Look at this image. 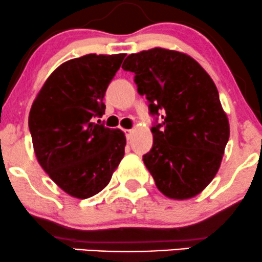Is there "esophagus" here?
Listing matches in <instances>:
<instances>
[{
  "label": "esophagus",
  "mask_w": 262,
  "mask_h": 262,
  "mask_svg": "<svg viewBox=\"0 0 262 262\" xmlns=\"http://www.w3.org/2000/svg\"><path fill=\"white\" fill-rule=\"evenodd\" d=\"M124 134H125V138H127V139L129 140V139H130L132 134H133V130H130V129H125Z\"/></svg>",
  "instance_id": "obj_1"
}]
</instances>
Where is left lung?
I'll use <instances>...</instances> for the list:
<instances>
[{
	"label": "left lung",
	"instance_id": "1",
	"mask_svg": "<svg viewBox=\"0 0 262 262\" xmlns=\"http://www.w3.org/2000/svg\"><path fill=\"white\" fill-rule=\"evenodd\" d=\"M122 69L134 73L154 117L143 161L156 187L173 200L196 196L214 179L229 140L214 82L191 56L161 48L130 54Z\"/></svg>",
	"mask_w": 262,
	"mask_h": 262
}]
</instances>
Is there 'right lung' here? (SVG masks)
<instances>
[{"label":"right lung","mask_w":262,"mask_h":262,"mask_svg":"<svg viewBox=\"0 0 262 262\" xmlns=\"http://www.w3.org/2000/svg\"><path fill=\"white\" fill-rule=\"evenodd\" d=\"M125 54L81 56L48 77L33 102L29 132L43 170L70 196H95L111 181L124 156L125 137L96 118Z\"/></svg>","instance_id":"obj_1"}]
</instances>
